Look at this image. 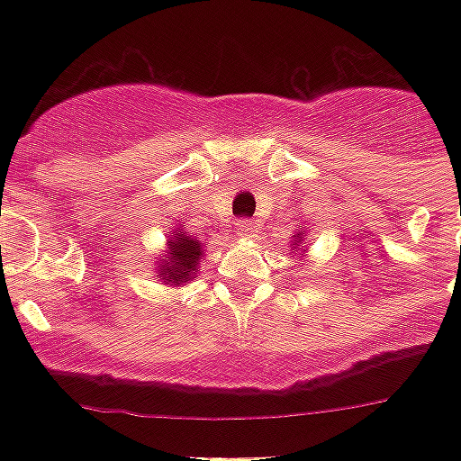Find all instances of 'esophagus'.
I'll return each instance as SVG.
<instances>
[{"label": "esophagus", "instance_id": "obj_1", "mask_svg": "<svg viewBox=\"0 0 461 461\" xmlns=\"http://www.w3.org/2000/svg\"><path fill=\"white\" fill-rule=\"evenodd\" d=\"M256 224L251 222V220H239V224H237V234L241 239H253L256 237Z\"/></svg>", "mask_w": 461, "mask_h": 461}]
</instances>
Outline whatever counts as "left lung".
I'll list each match as a JSON object with an SVG mask.
<instances>
[{
    "label": "left lung",
    "mask_w": 461,
    "mask_h": 461,
    "mask_svg": "<svg viewBox=\"0 0 461 461\" xmlns=\"http://www.w3.org/2000/svg\"><path fill=\"white\" fill-rule=\"evenodd\" d=\"M296 246H299V244H296Z\"/></svg>",
    "instance_id": "8db88e82"
}]
</instances>
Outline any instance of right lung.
Wrapping results in <instances>:
<instances>
[{"label": "right lung", "instance_id": "right-lung-1", "mask_svg": "<svg viewBox=\"0 0 461 461\" xmlns=\"http://www.w3.org/2000/svg\"><path fill=\"white\" fill-rule=\"evenodd\" d=\"M201 256V244L195 239L186 237L184 231H176V237L169 239V256L167 260L162 258L159 277L169 285H184L194 277Z\"/></svg>", "mask_w": 461, "mask_h": 461}]
</instances>
